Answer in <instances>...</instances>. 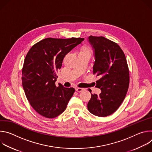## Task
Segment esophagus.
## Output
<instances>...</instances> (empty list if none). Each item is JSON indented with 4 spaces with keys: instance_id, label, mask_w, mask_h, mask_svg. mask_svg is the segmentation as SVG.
Listing matches in <instances>:
<instances>
[{
    "instance_id": "esophagus-1",
    "label": "esophagus",
    "mask_w": 152,
    "mask_h": 152,
    "mask_svg": "<svg viewBox=\"0 0 152 152\" xmlns=\"http://www.w3.org/2000/svg\"><path fill=\"white\" fill-rule=\"evenodd\" d=\"M83 90V88H76V91L77 92H78V93L81 92V91H82Z\"/></svg>"
}]
</instances>
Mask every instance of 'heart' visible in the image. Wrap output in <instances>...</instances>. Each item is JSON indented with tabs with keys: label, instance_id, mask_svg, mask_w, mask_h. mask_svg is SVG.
<instances>
[{
	"label": "heart",
	"instance_id": "heart-1",
	"mask_svg": "<svg viewBox=\"0 0 152 152\" xmlns=\"http://www.w3.org/2000/svg\"><path fill=\"white\" fill-rule=\"evenodd\" d=\"M88 55L90 56V55H91V51L88 47L83 46L80 48V52H79V55Z\"/></svg>",
	"mask_w": 152,
	"mask_h": 152
}]
</instances>
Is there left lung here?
Wrapping results in <instances>:
<instances>
[{"label":"left lung","instance_id":"8db88e82","mask_svg":"<svg viewBox=\"0 0 152 152\" xmlns=\"http://www.w3.org/2000/svg\"><path fill=\"white\" fill-rule=\"evenodd\" d=\"M94 53L93 74L99 79L96 87L99 95L92 94L87 104L88 111L98 117L113 114L126 95L129 72L124 53L117 43L103 37L90 36L87 39Z\"/></svg>","mask_w":152,"mask_h":152}]
</instances>
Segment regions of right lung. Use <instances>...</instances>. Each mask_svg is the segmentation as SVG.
Returning <instances> with one entry per match:
<instances>
[{
	"mask_svg": "<svg viewBox=\"0 0 152 152\" xmlns=\"http://www.w3.org/2000/svg\"><path fill=\"white\" fill-rule=\"evenodd\" d=\"M83 38H48L34 45L27 53L22 69V85L27 99L42 116L52 118L66 110L73 95V88L56 86V72L69 52Z\"/></svg>",
	"mask_w": 152,
	"mask_h": 152,
	"instance_id": "obj_1",
	"label": "right lung"
}]
</instances>
